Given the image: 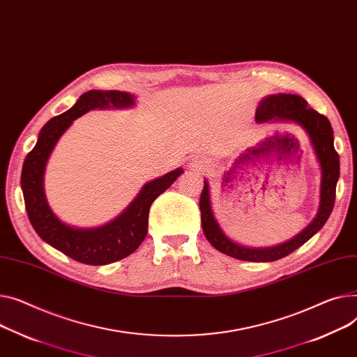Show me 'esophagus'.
<instances>
[{"label": "esophagus", "instance_id": "obj_1", "mask_svg": "<svg viewBox=\"0 0 357 357\" xmlns=\"http://www.w3.org/2000/svg\"><path fill=\"white\" fill-rule=\"evenodd\" d=\"M202 163H199V162H194V163H189V169H197V171H199V169H202Z\"/></svg>", "mask_w": 357, "mask_h": 357}]
</instances>
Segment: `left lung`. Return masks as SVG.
<instances>
[{"label":"left lung","instance_id":"8db88e82","mask_svg":"<svg viewBox=\"0 0 357 357\" xmlns=\"http://www.w3.org/2000/svg\"><path fill=\"white\" fill-rule=\"evenodd\" d=\"M255 121L257 123H294L300 126L308 136L321 171L320 204L314 220L301 232L293 236L291 240L282 244L261 248L241 245L229 238L220 227L215 215H213L209 197V183L205 179L199 199L201 222L206 240L218 251L236 259L252 261V263H270V261H275L291 254L294 250L310 240L326 224L335 206L336 185L340 175V162L335 149L333 129H331L328 119L317 113L314 109L308 107L307 102L301 96H297V94L278 93L264 98L255 110Z\"/></svg>","mask_w":357,"mask_h":357}]
</instances>
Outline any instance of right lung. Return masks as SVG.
Returning <instances> with one entry per match:
<instances>
[{"label": "right lung", "instance_id": "1", "mask_svg": "<svg viewBox=\"0 0 357 357\" xmlns=\"http://www.w3.org/2000/svg\"><path fill=\"white\" fill-rule=\"evenodd\" d=\"M135 94L119 90H89L67 112L50 119L33 151L26 156L21 172V189L29 220L40 238L67 257L89 266H106L130 255L146 238L152 202L183 172L165 174L142 186L135 199L110 222L79 228L63 222L47 202L44 172L59 139L77 117L93 109H128L135 106Z\"/></svg>", "mask_w": 357, "mask_h": 357}]
</instances>
